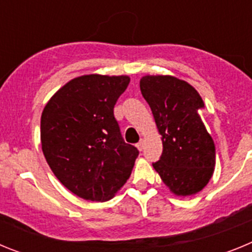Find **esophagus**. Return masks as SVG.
Wrapping results in <instances>:
<instances>
[{
    "mask_svg": "<svg viewBox=\"0 0 252 252\" xmlns=\"http://www.w3.org/2000/svg\"><path fill=\"white\" fill-rule=\"evenodd\" d=\"M144 146H145V141H144V140H141V141H140L139 144H137V145H136V148L139 149L140 151H142V149H144Z\"/></svg>",
    "mask_w": 252,
    "mask_h": 252,
    "instance_id": "34e87169",
    "label": "esophagus"
}]
</instances>
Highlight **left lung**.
I'll return each mask as SVG.
<instances>
[{"label": "left lung", "mask_w": 252, "mask_h": 252, "mask_svg": "<svg viewBox=\"0 0 252 252\" xmlns=\"http://www.w3.org/2000/svg\"><path fill=\"white\" fill-rule=\"evenodd\" d=\"M140 90L161 135L162 154L154 169L174 195L197 194L216 166L215 141L199 113L203 99L194 87L173 75H144Z\"/></svg>", "instance_id": "left-lung-1"}]
</instances>
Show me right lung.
Masks as SVG:
<instances>
[{"label":"right lung","mask_w":252,"mask_h":252,"mask_svg":"<svg viewBox=\"0 0 252 252\" xmlns=\"http://www.w3.org/2000/svg\"><path fill=\"white\" fill-rule=\"evenodd\" d=\"M128 75L86 74L51 95L40 122L46 162L59 182L79 198L106 202L130 178L139 151L126 144L113 107Z\"/></svg>","instance_id":"right-lung-1"}]
</instances>
